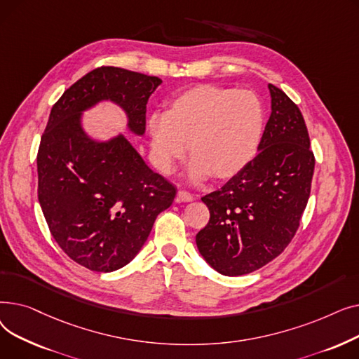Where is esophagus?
Masks as SVG:
<instances>
[{
    "instance_id": "esophagus-1",
    "label": "esophagus",
    "mask_w": 359,
    "mask_h": 359,
    "mask_svg": "<svg viewBox=\"0 0 359 359\" xmlns=\"http://www.w3.org/2000/svg\"><path fill=\"white\" fill-rule=\"evenodd\" d=\"M179 202H191L194 201V196L187 192V191H179L177 192V198H176Z\"/></svg>"
}]
</instances>
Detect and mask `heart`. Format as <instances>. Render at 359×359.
I'll list each match as a JSON object with an SVG mask.
<instances>
[{
    "label": "heart",
    "instance_id": "obj_1",
    "mask_svg": "<svg viewBox=\"0 0 359 359\" xmlns=\"http://www.w3.org/2000/svg\"><path fill=\"white\" fill-rule=\"evenodd\" d=\"M151 156L173 173L189 144V176L227 180L255 157L265 128V107L253 91L201 84L170 100L165 113L148 119Z\"/></svg>",
    "mask_w": 359,
    "mask_h": 359
}]
</instances>
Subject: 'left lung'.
Instances as JSON below:
<instances>
[{"label":"left lung","instance_id":"obj_1","mask_svg":"<svg viewBox=\"0 0 359 359\" xmlns=\"http://www.w3.org/2000/svg\"><path fill=\"white\" fill-rule=\"evenodd\" d=\"M268 87L272 111L257 156L202 198L211 217L196 234V246L227 276L257 271L285 250L311 191L316 161L304 118L284 91Z\"/></svg>","mask_w":359,"mask_h":359}]
</instances>
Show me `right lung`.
<instances>
[{"mask_svg": "<svg viewBox=\"0 0 359 359\" xmlns=\"http://www.w3.org/2000/svg\"><path fill=\"white\" fill-rule=\"evenodd\" d=\"M158 77L100 67L64 91L37 151V198L58 246L79 265L113 272L134 259L176 187L154 173L123 137L90 138L81 115L103 100L122 107L128 129L144 135Z\"/></svg>", "mask_w": 359, "mask_h": 359, "instance_id": "right-lung-1", "label": "right lung"}]
</instances>
